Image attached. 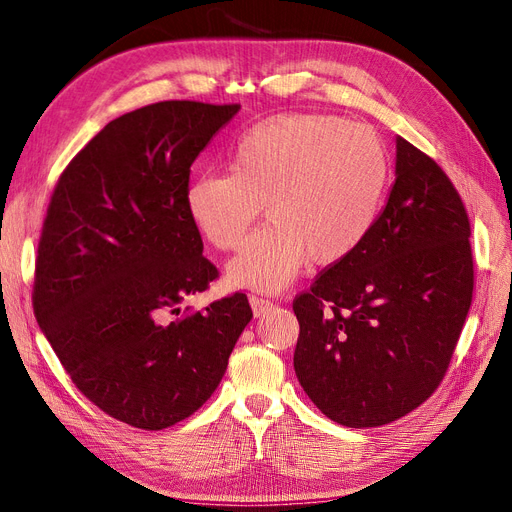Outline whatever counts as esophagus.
<instances>
[{"label": "esophagus", "mask_w": 512, "mask_h": 512, "mask_svg": "<svg viewBox=\"0 0 512 512\" xmlns=\"http://www.w3.org/2000/svg\"><path fill=\"white\" fill-rule=\"evenodd\" d=\"M249 303H251L255 315H263V313H267V311H270V309L274 307L272 301H267V299H263V297H249Z\"/></svg>", "instance_id": "esophagus-1"}]
</instances>
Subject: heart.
Returning <instances> with one entry per match:
<instances>
[{"instance_id": "b5f03b06", "label": "heart", "mask_w": 512, "mask_h": 512, "mask_svg": "<svg viewBox=\"0 0 512 512\" xmlns=\"http://www.w3.org/2000/svg\"><path fill=\"white\" fill-rule=\"evenodd\" d=\"M228 172H201L184 191L188 218L220 251L245 240L265 203L272 222L230 263L234 286L280 290L307 257L332 265L369 234L388 184L382 139L332 114H280L245 130Z\"/></svg>"}]
</instances>
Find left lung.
<instances>
[{"label":"left lung","instance_id":"8db88e82","mask_svg":"<svg viewBox=\"0 0 512 512\" xmlns=\"http://www.w3.org/2000/svg\"><path fill=\"white\" fill-rule=\"evenodd\" d=\"M469 236L450 178L396 137V180L378 220L292 303L294 371L321 413L378 427L434 394L473 299Z\"/></svg>","mask_w":512,"mask_h":512}]
</instances>
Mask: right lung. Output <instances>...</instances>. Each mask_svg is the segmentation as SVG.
<instances>
[{
	"mask_svg": "<svg viewBox=\"0 0 512 512\" xmlns=\"http://www.w3.org/2000/svg\"><path fill=\"white\" fill-rule=\"evenodd\" d=\"M238 110L159 101L128 112L53 188L35 267L39 328L76 388L132 427L157 432L201 409L253 317L242 292L203 311L178 307L218 278L184 191Z\"/></svg>",
	"mask_w": 512,
	"mask_h": 512,
	"instance_id": "1",
	"label": "right lung"
}]
</instances>
